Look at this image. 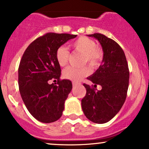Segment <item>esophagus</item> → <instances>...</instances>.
<instances>
[{
  "instance_id": "34e87169",
  "label": "esophagus",
  "mask_w": 149,
  "mask_h": 149,
  "mask_svg": "<svg viewBox=\"0 0 149 149\" xmlns=\"http://www.w3.org/2000/svg\"><path fill=\"white\" fill-rule=\"evenodd\" d=\"M79 85H80V84H78V83H75V82H73V86L75 87V86H79Z\"/></svg>"
}]
</instances>
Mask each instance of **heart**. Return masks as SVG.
Returning <instances> with one entry per match:
<instances>
[{"label":"heart","mask_w":149,"mask_h":149,"mask_svg":"<svg viewBox=\"0 0 149 149\" xmlns=\"http://www.w3.org/2000/svg\"><path fill=\"white\" fill-rule=\"evenodd\" d=\"M71 46L75 50L83 54V64L88 63L89 66L93 69L100 66L103 53L102 49L97 47L96 43L93 39L84 36L80 37L71 43ZM69 54V50L66 47L61 46L56 49V59L60 66L63 67L67 64ZM90 70L86 67L81 69L68 67L63 70V76L67 80L78 82L88 76Z\"/></svg>","instance_id":"heart-1"}]
</instances>
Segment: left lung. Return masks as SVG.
I'll list each match as a JSON object with an SVG mask.
<instances>
[{
    "label": "left lung",
    "instance_id": "8db88e82",
    "mask_svg": "<svg viewBox=\"0 0 149 149\" xmlns=\"http://www.w3.org/2000/svg\"><path fill=\"white\" fill-rule=\"evenodd\" d=\"M97 39L102 47L104 57L102 65L87 79L97 91L84 84L86 95L82 100V108L88 120L102 124L110 120L119 112L126 100L129 86L130 71L125 53L121 47L113 39L100 33L88 35Z\"/></svg>",
    "mask_w": 149,
    "mask_h": 149
}]
</instances>
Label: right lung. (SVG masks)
<instances>
[{"instance_id": "1", "label": "right lung", "mask_w": 149, "mask_h": 149, "mask_svg": "<svg viewBox=\"0 0 149 149\" xmlns=\"http://www.w3.org/2000/svg\"><path fill=\"white\" fill-rule=\"evenodd\" d=\"M76 36L46 33L33 41L22 57L18 68L19 93L27 110L39 121L49 123L62 116L72 84L70 80L60 79L56 51ZM52 78L57 80V85L48 83Z\"/></svg>"}]
</instances>
